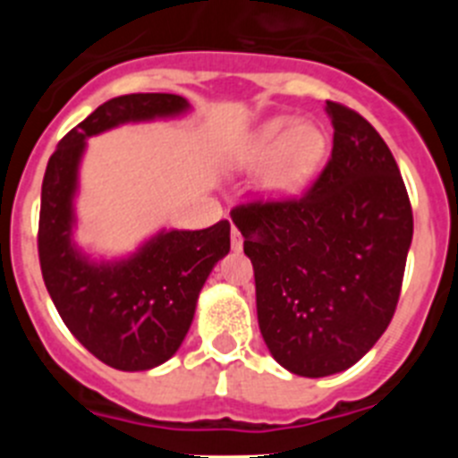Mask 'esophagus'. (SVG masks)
Wrapping results in <instances>:
<instances>
[{"label":"esophagus","mask_w":458,"mask_h":458,"mask_svg":"<svg viewBox=\"0 0 458 458\" xmlns=\"http://www.w3.org/2000/svg\"><path fill=\"white\" fill-rule=\"evenodd\" d=\"M232 248L233 250H241L242 248V236H241V232H238L236 226H233V229H232Z\"/></svg>","instance_id":"1"}]
</instances>
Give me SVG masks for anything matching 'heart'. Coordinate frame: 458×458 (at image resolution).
<instances>
[{
  "label": "heart",
  "instance_id": "b5f03b06",
  "mask_svg": "<svg viewBox=\"0 0 458 458\" xmlns=\"http://www.w3.org/2000/svg\"><path fill=\"white\" fill-rule=\"evenodd\" d=\"M326 153V135L314 123H295L279 116L264 123L242 147L245 165L268 160L261 176V188L268 194H289L305 185Z\"/></svg>",
  "mask_w": 458,
  "mask_h": 458
}]
</instances>
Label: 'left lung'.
Returning a JSON list of instances; mask_svg holds the SVG:
<instances>
[{"instance_id": "8db88e82", "label": "left lung", "mask_w": 458, "mask_h": 458, "mask_svg": "<svg viewBox=\"0 0 458 458\" xmlns=\"http://www.w3.org/2000/svg\"><path fill=\"white\" fill-rule=\"evenodd\" d=\"M326 109L333 153L302 197L232 210L266 346L307 378L349 369L386 333L412 241L411 199L383 137L346 105Z\"/></svg>"}]
</instances>
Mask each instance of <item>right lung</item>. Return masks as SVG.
Segmentation results:
<instances>
[{
	"label": "right lung",
	"instance_id": "right-lung-1",
	"mask_svg": "<svg viewBox=\"0 0 458 458\" xmlns=\"http://www.w3.org/2000/svg\"><path fill=\"white\" fill-rule=\"evenodd\" d=\"M176 93H128L100 105L59 141L40 190L38 259L66 327L89 353L121 371H147L179 351L213 266L229 252V222L199 232H160L137 254L93 264L72 245V197L87 137L128 121L176 116Z\"/></svg>",
	"mask_w": 458,
	"mask_h": 458
}]
</instances>
